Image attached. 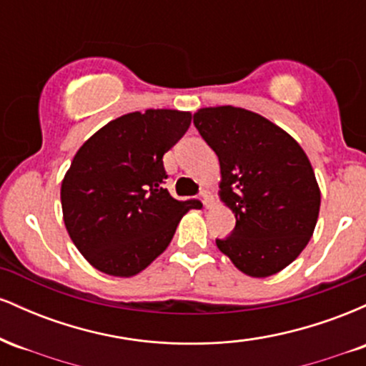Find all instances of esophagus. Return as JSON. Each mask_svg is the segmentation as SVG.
Instances as JSON below:
<instances>
[{"label": "esophagus", "mask_w": 366, "mask_h": 366, "mask_svg": "<svg viewBox=\"0 0 366 366\" xmlns=\"http://www.w3.org/2000/svg\"><path fill=\"white\" fill-rule=\"evenodd\" d=\"M201 201H203V204H204V208H212V196H209V192H207V191H203L201 192Z\"/></svg>", "instance_id": "34e87169"}]
</instances>
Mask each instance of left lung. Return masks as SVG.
Returning a JSON list of instances; mask_svg holds the SVG:
<instances>
[{
	"label": "left lung",
	"mask_w": 366,
	"mask_h": 366,
	"mask_svg": "<svg viewBox=\"0 0 366 366\" xmlns=\"http://www.w3.org/2000/svg\"><path fill=\"white\" fill-rule=\"evenodd\" d=\"M194 125L220 162V201L236 229L217 247L242 274L263 279L291 264L313 236L320 187L292 136L258 113L208 107Z\"/></svg>",
	"instance_id": "left-lung-1"
}]
</instances>
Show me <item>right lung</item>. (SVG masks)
<instances>
[{"label":"right lung","mask_w":366,"mask_h":366,"mask_svg":"<svg viewBox=\"0 0 366 366\" xmlns=\"http://www.w3.org/2000/svg\"><path fill=\"white\" fill-rule=\"evenodd\" d=\"M191 112H132L94 132L61 180L63 222L96 270L134 277L170 244L180 218L199 201L163 189V154L186 134Z\"/></svg>","instance_id":"obj_1"}]
</instances>
